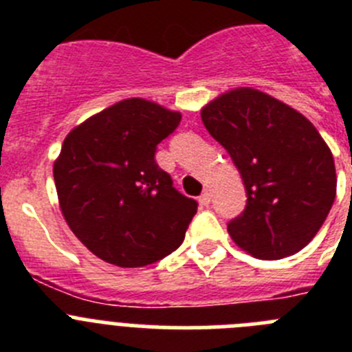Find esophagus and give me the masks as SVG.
<instances>
[{
  "label": "esophagus",
  "instance_id": "esophagus-1",
  "mask_svg": "<svg viewBox=\"0 0 352 352\" xmlns=\"http://www.w3.org/2000/svg\"><path fill=\"white\" fill-rule=\"evenodd\" d=\"M210 203H211V195H210V192L208 190H204L203 192V195H201V197H199V204H201V206H210Z\"/></svg>",
  "mask_w": 352,
  "mask_h": 352
}]
</instances>
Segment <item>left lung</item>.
I'll return each mask as SVG.
<instances>
[{"label": "left lung", "mask_w": 352, "mask_h": 352, "mask_svg": "<svg viewBox=\"0 0 352 352\" xmlns=\"http://www.w3.org/2000/svg\"><path fill=\"white\" fill-rule=\"evenodd\" d=\"M201 118L247 188V208L227 223L232 241L264 261L307 247L337 194L333 155L316 126L254 88L222 93L201 109Z\"/></svg>", "instance_id": "obj_1"}]
</instances>
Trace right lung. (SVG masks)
Returning a JSON list of instances; mask_svg holds the SVG:
<instances>
[{
    "label": "right lung",
    "instance_id": "right-lung-1",
    "mask_svg": "<svg viewBox=\"0 0 352 352\" xmlns=\"http://www.w3.org/2000/svg\"><path fill=\"white\" fill-rule=\"evenodd\" d=\"M179 121L178 111L126 98L65 138L52 167L60 210L98 259L139 268L183 243L197 203L179 194L155 162L157 144Z\"/></svg>",
    "mask_w": 352,
    "mask_h": 352
}]
</instances>
